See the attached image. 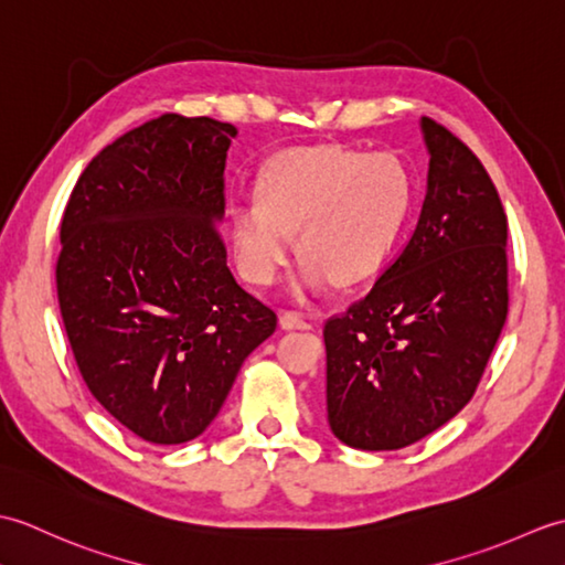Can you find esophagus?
<instances>
[{"label":"esophagus","mask_w":565,"mask_h":565,"mask_svg":"<svg viewBox=\"0 0 565 565\" xmlns=\"http://www.w3.org/2000/svg\"><path fill=\"white\" fill-rule=\"evenodd\" d=\"M279 322L284 330H310L313 328L310 326V320H306L301 313H294V310H286V313H281Z\"/></svg>","instance_id":"1"}]
</instances>
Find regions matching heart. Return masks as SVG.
<instances>
[{"label": "heart", "mask_w": 565, "mask_h": 565, "mask_svg": "<svg viewBox=\"0 0 565 565\" xmlns=\"http://www.w3.org/2000/svg\"><path fill=\"white\" fill-rule=\"evenodd\" d=\"M257 194L227 211L239 271L252 284H271L296 233L303 259L291 291L306 298L328 289L334 276L356 284L386 264L413 211L415 184L393 152L316 146L274 158Z\"/></svg>", "instance_id": "obj_1"}]
</instances>
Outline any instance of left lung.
<instances>
[{
	"label": "left lung",
	"mask_w": 565,
	"mask_h": 565,
	"mask_svg": "<svg viewBox=\"0 0 565 565\" xmlns=\"http://www.w3.org/2000/svg\"><path fill=\"white\" fill-rule=\"evenodd\" d=\"M415 231L371 291L328 320V423L352 449L391 451L473 398L508 320V215L481 160L431 118Z\"/></svg>",
	"instance_id": "left-lung-1"
}]
</instances>
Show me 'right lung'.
Returning a JSON list of instances; mask_svg holds the SVG:
<instances>
[{
    "mask_svg": "<svg viewBox=\"0 0 565 565\" xmlns=\"http://www.w3.org/2000/svg\"><path fill=\"white\" fill-rule=\"evenodd\" d=\"M237 136L164 114L106 146L72 191L55 269L94 398L150 444L203 435L276 313L227 269L223 172Z\"/></svg>",
    "mask_w": 565,
    "mask_h": 565,
    "instance_id": "1",
    "label": "right lung"
}]
</instances>
